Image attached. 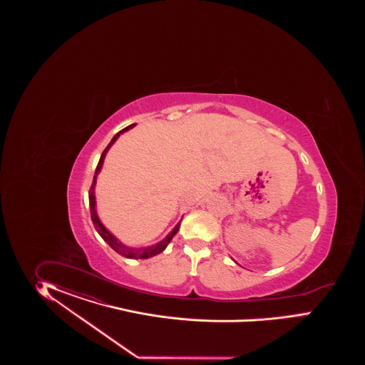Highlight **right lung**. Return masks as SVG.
Listing matches in <instances>:
<instances>
[{
  "label": "right lung",
  "mask_w": 365,
  "mask_h": 365,
  "mask_svg": "<svg viewBox=\"0 0 365 365\" xmlns=\"http://www.w3.org/2000/svg\"><path fill=\"white\" fill-rule=\"evenodd\" d=\"M135 124H131V125H128V127H125V128H123L122 131H119V133H116L113 138H112V140H110V144L106 147V150L103 151V154L100 156L99 163H98V167H96V171H95V177H93V182H92V186H91V190H89V209H91V220L93 222V226H95V229H96V232H99L100 237L106 241V242L110 245V247L116 252V253H119V255H123V257H125V258H133V259H145V258H151V257H154V255H159V253H162L165 249L167 247V245L171 242V240H173V237L177 234L178 230H179V226H180V222H178L177 226L171 230V232L167 234L166 238L165 240H162L160 242L155 243L153 246H147V247H130V246H127V245H124V243L120 242L112 232L101 223L100 221L99 215H98V211H96V198H95V186H96V179H98V175H99L100 171H101V167H103V163H104V158H106V155L108 153V150L110 148V145L115 143L116 140H118V138L122 135V133H125V131H128V130H131Z\"/></svg>",
  "instance_id": "right-lung-1"
}]
</instances>
